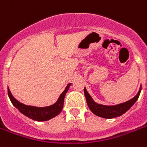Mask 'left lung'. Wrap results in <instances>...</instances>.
Segmentation results:
<instances>
[{
	"mask_svg": "<svg viewBox=\"0 0 147 147\" xmlns=\"http://www.w3.org/2000/svg\"><path fill=\"white\" fill-rule=\"evenodd\" d=\"M140 92H141V88H140L137 95L134 97L132 99H130V100L124 103L119 104V105L107 106V105H100V104H98L95 101H94L91 95L87 92L86 88H84V93H85V96L86 98V101H87L88 106L89 107V109L91 110V111L97 116L107 119L114 118V117L121 116L126 111H127L128 110L130 109V107L134 105V104L140 96Z\"/></svg>",
	"mask_w": 147,
	"mask_h": 147,
	"instance_id": "obj_1",
	"label": "left lung"
}]
</instances>
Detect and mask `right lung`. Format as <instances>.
<instances>
[{
	"label": "right lung",
	"mask_w": 147,
	"mask_h": 147,
	"mask_svg": "<svg viewBox=\"0 0 147 147\" xmlns=\"http://www.w3.org/2000/svg\"><path fill=\"white\" fill-rule=\"evenodd\" d=\"M71 85V83H69V85H67L64 92L60 94L59 98L54 105L48 106V107H38L24 105V104L18 101L17 99H15V98H13L12 94L10 93L9 88H7L8 96H9V98H10L13 105L15 107H17V109L20 111V112H21L22 114H24L25 116L28 117L29 118L32 119L33 121H47L55 117V116H57L58 114L62 111L63 104H64L65 96V94L69 90V86Z\"/></svg>",
	"instance_id": "right-lung-1"
}]
</instances>
